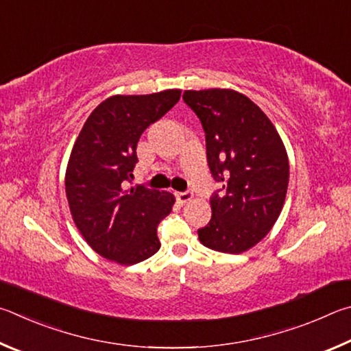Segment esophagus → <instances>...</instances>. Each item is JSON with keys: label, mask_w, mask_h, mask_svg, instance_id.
I'll return each mask as SVG.
<instances>
[{"label": "esophagus", "mask_w": 351, "mask_h": 351, "mask_svg": "<svg viewBox=\"0 0 351 351\" xmlns=\"http://www.w3.org/2000/svg\"><path fill=\"white\" fill-rule=\"evenodd\" d=\"M176 197H177V202H179V204H188V202L193 200L194 194L189 193V191H186V193H176Z\"/></svg>", "instance_id": "1"}]
</instances>
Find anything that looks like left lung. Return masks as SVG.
I'll return each instance as SVG.
<instances>
[{
  "mask_svg": "<svg viewBox=\"0 0 351 351\" xmlns=\"http://www.w3.org/2000/svg\"><path fill=\"white\" fill-rule=\"evenodd\" d=\"M183 100L202 121L208 165L222 182L199 239L206 248L241 254L268 234L284 208L290 179L284 141L265 112L241 92L185 90Z\"/></svg>",
  "mask_w": 351,
  "mask_h": 351,
  "instance_id": "obj_1",
  "label": "left lung"
}]
</instances>
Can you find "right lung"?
<instances>
[{"label": "right lung", "mask_w": 351, "mask_h": 351, "mask_svg": "<svg viewBox=\"0 0 351 351\" xmlns=\"http://www.w3.org/2000/svg\"><path fill=\"white\" fill-rule=\"evenodd\" d=\"M180 89L112 95L92 110L66 168V197L80 234L97 254L134 265L160 250L157 226L172 210L171 193L132 186L140 135L180 100Z\"/></svg>", "instance_id": "obj_1"}]
</instances>
